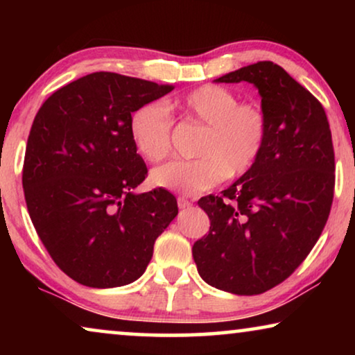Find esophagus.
<instances>
[{
    "instance_id": "esophagus-1",
    "label": "esophagus",
    "mask_w": 355,
    "mask_h": 355,
    "mask_svg": "<svg viewBox=\"0 0 355 355\" xmlns=\"http://www.w3.org/2000/svg\"><path fill=\"white\" fill-rule=\"evenodd\" d=\"M191 205H192V202L189 200V198H186V197H178V207H179V208H182V210H184V208H189Z\"/></svg>"
}]
</instances>
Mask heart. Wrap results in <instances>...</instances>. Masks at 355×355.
I'll return each instance as SVG.
<instances>
[{
  "label": "heart",
  "instance_id": "heart-1",
  "mask_svg": "<svg viewBox=\"0 0 355 355\" xmlns=\"http://www.w3.org/2000/svg\"><path fill=\"white\" fill-rule=\"evenodd\" d=\"M205 125L197 147V159H178L155 168L150 179L157 187L196 196L230 178L245 176L259 163L268 142V118L255 101H241L234 90L202 85L178 96L168 108L157 101L140 105L129 118L135 150L150 163L162 162L171 152L173 116Z\"/></svg>",
  "mask_w": 355,
  "mask_h": 355
}]
</instances>
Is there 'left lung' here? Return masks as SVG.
<instances>
[{
    "label": "left lung",
    "mask_w": 355,
    "mask_h": 355,
    "mask_svg": "<svg viewBox=\"0 0 355 355\" xmlns=\"http://www.w3.org/2000/svg\"><path fill=\"white\" fill-rule=\"evenodd\" d=\"M250 82L268 118L259 163L221 196L198 207L210 231L192 247L213 288L261 294L289 278L317 244L334 193V150L323 106L283 67L259 61L216 82Z\"/></svg>",
    "instance_id": "obj_1"
}]
</instances>
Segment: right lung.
<instances>
[{
  "mask_svg": "<svg viewBox=\"0 0 355 355\" xmlns=\"http://www.w3.org/2000/svg\"><path fill=\"white\" fill-rule=\"evenodd\" d=\"M173 89L94 72L58 89L33 119L22 171L27 210L53 261L77 283L105 289L140 278L178 215L164 189L134 193L147 166L129 134L132 111Z\"/></svg>",
  "mask_w": 355,
  "mask_h": 355,
  "instance_id": "1",
  "label": "right lung"
}]
</instances>
